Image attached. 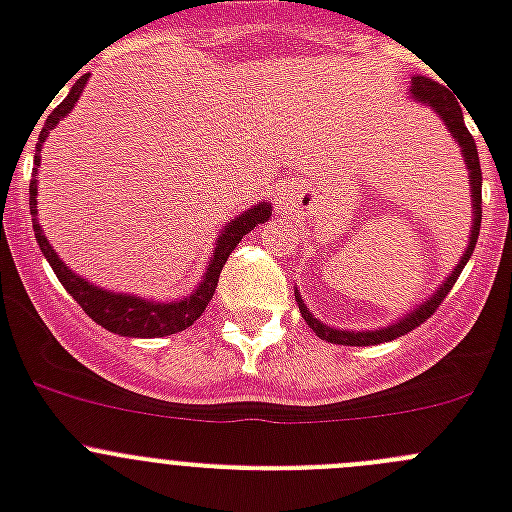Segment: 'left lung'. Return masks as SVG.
Wrapping results in <instances>:
<instances>
[{
    "mask_svg": "<svg viewBox=\"0 0 512 512\" xmlns=\"http://www.w3.org/2000/svg\"><path fill=\"white\" fill-rule=\"evenodd\" d=\"M410 99L415 102H423L425 107H431L441 122L446 125V130L451 133V138L459 143L461 148V158H464V164L469 169V189H472V233H469V246L467 251L461 253L459 264L454 266L449 277L443 279L441 284L436 287L433 295L425 297L420 305H415L413 310H408L402 318H397L395 323L384 325V328H372V330H346V328H333V325L320 323L315 315L310 312V307L305 305L302 300L300 289H295V300L297 307H300L302 318L305 323L315 330V336L323 338V341L330 343H341V346H377V343L384 341H395V338L405 336L413 328H418L420 323L431 318L436 307L441 305L443 297L449 295V289L454 287V282L459 279L461 269L467 266V261L472 259V251L477 246L479 238V223H482V169H479V153H477V143H474L472 133L467 130V122H464V112H461V104L456 102L454 94L449 92L446 87L436 84L433 79H425V76H410Z\"/></svg>",
    "mask_w": 512,
    "mask_h": 512,
    "instance_id": "left-lung-1",
    "label": "left lung"
}]
</instances>
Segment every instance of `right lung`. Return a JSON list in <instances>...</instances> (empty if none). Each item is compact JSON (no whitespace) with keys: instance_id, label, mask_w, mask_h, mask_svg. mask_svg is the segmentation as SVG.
<instances>
[{"instance_id":"right-lung-1","label":"right lung","mask_w":512,"mask_h":512,"mask_svg":"<svg viewBox=\"0 0 512 512\" xmlns=\"http://www.w3.org/2000/svg\"><path fill=\"white\" fill-rule=\"evenodd\" d=\"M89 74L81 76L74 87L69 89V94L63 97V102L58 107H53V112L45 117V125L38 135V143H35V174L33 182H30V215H33V230L35 241H38L40 251L48 259L51 269L56 271L58 282L66 287L71 297L81 305V310L87 312L89 318L97 325L107 328L110 333L128 338H161L171 336V333H179V330L189 328L194 320L200 318L205 312L207 302L212 300L217 289V279H220V271H223L225 261L233 253V248L241 243V238L246 233H251L259 223H266L271 217V202H256L253 207H248L246 212L235 215L233 220L223 225L220 235L215 241V251H212L210 261H207V269L202 274V279L197 282V287L189 292L182 300H148V297L128 295V292H112V289H102L97 284H92L89 279L79 277L69 264H63L58 259V253L53 251V246L48 243V238L43 235V228L38 223V166H40V146L45 143L48 133L56 128L63 117L69 115L71 110L79 102L81 92L87 87Z\"/></svg>"}]
</instances>
